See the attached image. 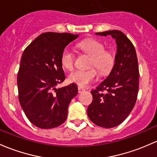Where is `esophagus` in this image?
<instances>
[{
	"instance_id": "obj_1",
	"label": "esophagus",
	"mask_w": 157,
	"mask_h": 157,
	"mask_svg": "<svg viewBox=\"0 0 157 157\" xmlns=\"http://www.w3.org/2000/svg\"><path fill=\"white\" fill-rule=\"evenodd\" d=\"M83 91H85V89L83 88V87L78 86V92H79V93H81V92H83Z\"/></svg>"
}]
</instances>
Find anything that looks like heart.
I'll return each mask as SVG.
<instances>
[{"label":"heart","mask_w":157,"mask_h":157,"mask_svg":"<svg viewBox=\"0 0 157 157\" xmlns=\"http://www.w3.org/2000/svg\"><path fill=\"white\" fill-rule=\"evenodd\" d=\"M78 47L87 55L91 56L90 67H96L102 75L109 74L115 62L113 54L105 49V46L95 39H86L79 43ZM75 56L69 48H65L61 55V64L62 67L71 71L74 68ZM95 67L86 71L77 70L68 75V81L75 83L80 87L88 86L95 81L98 77V71Z\"/></svg>","instance_id":"heart-1"}]
</instances>
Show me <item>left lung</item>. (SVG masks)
Here are the masks:
<instances>
[{"label":"left lung","instance_id":"obj_1","mask_svg":"<svg viewBox=\"0 0 157 157\" xmlns=\"http://www.w3.org/2000/svg\"><path fill=\"white\" fill-rule=\"evenodd\" d=\"M96 34L111 35L116 40L117 50L109 76L91 91L93 100L87 114L97 126L113 128L126 120L136 102L139 86L138 59L132 43L122 31L112 30Z\"/></svg>","mask_w":157,"mask_h":157}]
</instances>
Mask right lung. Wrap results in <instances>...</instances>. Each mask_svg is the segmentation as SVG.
I'll list each match as a JSON object with an SVG mask.
<instances>
[{"instance_id": "obj_1", "label": "right lung", "mask_w": 157, "mask_h": 157, "mask_svg": "<svg viewBox=\"0 0 157 157\" xmlns=\"http://www.w3.org/2000/svg\"><path fill=\"white\" fill-rule=\"evenodd\" d=\"M78 34L46 32L26 47L17 76L19 100L26 117L40 128L62 125L67 116L71 101L77 95L71 83L56 89L65 80L61 55Z\"/></svg>"}]
</instances>
